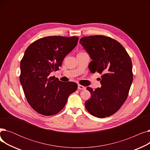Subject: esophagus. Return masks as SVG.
<instances>
[{"mask_svg":"<svg viewBox=\"0 0 150 150\" xmlns=\"http://www.w3.org/2000/svg\"><path fill=\"white\" fill-rule=\"evenodd\" d=\"M78 89H79V90H84L86 89V88L84 87V86L79 84V85H78Z\"/></svg>","mask_w":150,"mask_h":150,"instance_id":"1","label":"esophagus"}]
</instances>
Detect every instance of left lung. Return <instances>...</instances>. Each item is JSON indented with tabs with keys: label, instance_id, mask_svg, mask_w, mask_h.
<instances>
[{
	"label": "left lung",
	"instance_id": "obj_1",
	"mask_svg": "<svg viewBox=\"0 0 150 150\" xmlns=\"http://www.w3.org/2000/svg\"><path fill=\"white\" fill-rule=\"evenodd\" d=\"M80 43L92 59L89 66L91 72L101 75L100 88L93 91L87 88L91 97L85 102V108L98 118L111 116L128 96L133 80L131 58L121 44L108 36H84Z\"/></svg>",
	"mask_w": 150,
	"mask_h": 150
}]
</instances>
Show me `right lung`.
I'll use <instances>...</instances> for the list:
<instances>
[{
    "instance_id": "right-lung-1",
    "label": "right lung",
    "mask_w": 150,
    "mask_h": 150,
    "mask_svg": "<svg viewBox=\"0 0 150 150\" xmlns=\"http://www.w3.org/2000/svg\"><path fill=\"white\" fill-rule=\"evenodd\" d=\"M76 36H52L31 43L21 61L19 79L28 103L44 115L57 114L64 108L77 84L62 82L50 74L59 70L63 59L77 45Z\"/></svg>"
}]
</instances>
